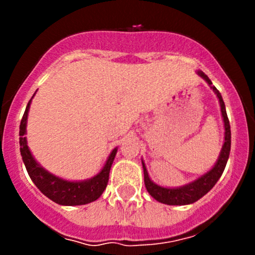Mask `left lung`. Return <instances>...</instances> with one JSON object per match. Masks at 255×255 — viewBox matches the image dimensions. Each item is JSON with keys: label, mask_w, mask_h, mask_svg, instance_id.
I'll list each match as a JSON object with an SVG mask.
<instances>
[{"label": "left lung", "mask_w": 255, "mask_h": 255, "mask_svg": "<svg viewBox=\"0 0 255 255\" xmlns=\"http://www.w3.org/2000/svg\"><path fill=\"white\" fill-rule=\"evenodd\" d=\"M197 74L210 85L211 89L213 90V92L217 95L221 106V113H222L223 118V126H225V142H223L222 149H221V153L220 155H218L217 161H216L215 165L212 166V169L208 170L206 174L200 176L199 179L194 180V181L189 182V184L180 187H163L160 186V185H156L155 182L151 181L150 177L148 175V171H146L145 164H144V161L142 160L144 171V184H145L146 191L150 194L151 197H154L156 201L161 202V204L176 205V206H180V205H190L196 202L197 200L201 199L204 195H206L207 192L215 186L216 182L218 181V179L222 175L223 170H225L226 168V164H227L228 156H230L231 126L227 117V112H226L225 102H223V99L222 96H221L220 91H218L215 86H212V82L208 79L206 74L202 73V71H197Z\"/></svg>", "instance_id": "8db88e82"}]
</instances>
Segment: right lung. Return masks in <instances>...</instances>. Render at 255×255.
<instances>
[{
    "label": "right lung",
    "mask_w": 255,
    "mask_h": 255,
    "mask_svg": "<svg viewBox=\"0 0 255 255\" xmlns=\"http://www.w3.org/2000/svg\"><path fill=\"white\" fill-rule=\"evenodd\" d=\"M32 99L29 100L27 107H25L24 115H23L19 126L20 155H22L23 163H24L25 169H27L32 181L48 199H50L55 204L63 205V206H78V205H86L92 201H96L107 186L110 170H111L112 163L115 160L117 148L111 151L101 171L91 179L81 180V181H69V180H64L61 177L53 175L35 160L27 145L25 128H27L28 111H29Z\"/></svg>",
    "instance_id": "right-lung-1"
}]
</instances>
